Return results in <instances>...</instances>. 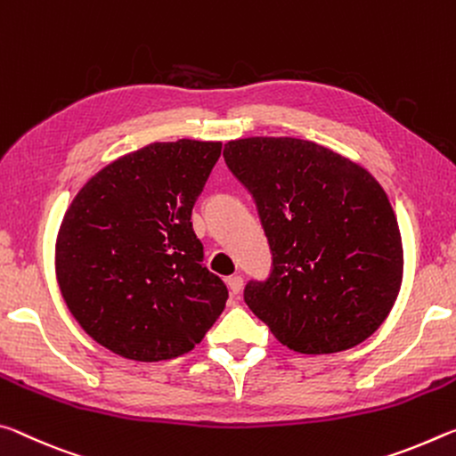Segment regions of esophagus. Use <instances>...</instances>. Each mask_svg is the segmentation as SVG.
I'll list each match as a JSON object with an SVG mask.
<instances>
[{"label": "esophagus", "mask_w": 456, "mask_h": 456, "mask_svg": "<svg viewBox=\"0 0 456 456\" xmlns=\"http://www.w3.org/2000/svg\"><path fill=\"white\" fill-rule=\"evenodd\" d=\"M226 285L230 289V293L238 295L242 290V287H244V279L240 277V274H232V277L226 279Z\"/></svg>", "instance_id": "obj_1"}]
</instances>
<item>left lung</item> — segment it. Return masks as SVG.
I'll return each instance as SVG.
<instances>
[{"label": "left lung", "instance_id": "left-lung-1", "mask_svg": "<svg viewBox=\"0 0 456 456\" xmlns=\"http://www.w3.org/2000/svg\"><path fill=\"white\" fill-rule=\"evenodd\" d=\"M224 161L255 200L271 246L265 281L244 301L282 346L335 354L368 339L402 285V240L374 175L295 137L228 141Z\"/></svg>", "mask_w": 456, "mask_h": 456}]
</instances>
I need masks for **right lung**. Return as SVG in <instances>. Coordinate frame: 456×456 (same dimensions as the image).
<instances>
[{
	"mask_svg": "<svg viewBox=\"0 0 456 456\" xmlns=\"http://www.w3.org/2000/svg\"><path fill=\"white\" fill-rule=\"evenodd\" d=\"M220 151L218 141L151 143L88 179L64 214L60 290L82 330L113 354H188L226 307L228 289L204 266L191 228Z\"/></svg>",
	"mask_w": 456,
	"mask_h": 456,
	"instance_id": "add662e5",
	"label": "right lung"
}]
</instances>
